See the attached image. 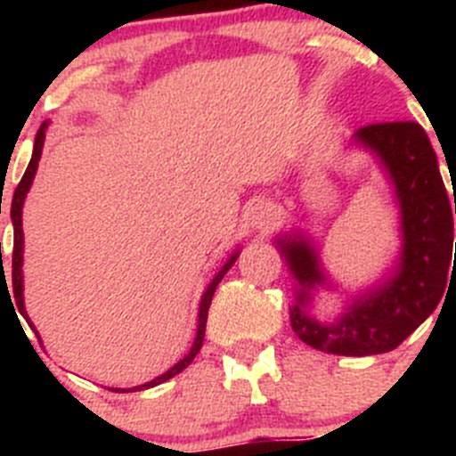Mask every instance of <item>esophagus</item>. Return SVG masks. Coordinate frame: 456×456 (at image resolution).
<instances>
[{
  "label": "esophagus",
  "instance_id": "34e87169",
  "mask_svg": "<svg viewBox=\"0 0 456 456\" xmlns=\"http://www.w3.org/2000/svg\"><path fill=\"white\" fill-rule=\"evenodd\" d=\"M247 220L251 223V227L266 229L269 224H273V220H275V205L269 200L251 202L249 211H247Z\"/></svg>",
  "mask_w": 456,
  "mask_h": 456
}]
</instances>
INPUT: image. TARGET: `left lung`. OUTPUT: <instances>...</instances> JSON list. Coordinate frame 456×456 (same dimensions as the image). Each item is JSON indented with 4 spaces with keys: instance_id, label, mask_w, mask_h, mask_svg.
Returning a JSON list of instances; mask_svg holds the SVG:
<instances>
[{
    "instance_id": "1",
    "label": "left lung",
    "mask_w": 456,
    "mask_h": 456,
    "mask_svg": "<svg viewBox=\"0 0 456 456\" xmlns=\"http://www.w3.org/2000/svg\"><path fill=\"white\" fill-rule=\"evenodd\" d=\"M357 139L377 151L397 190L403 227L397 273L351 305L338 324H320L305 314L309 291L324 282L314 249L305 240H280V249L300 284L291 309L293 333L317 351L364 357L397 348L439 305L448 269L456 262V199H448L435 150L419 123H370L357 130Z\"/></svg>"
}]
</instances>
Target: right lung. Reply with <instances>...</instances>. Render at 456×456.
<instances>
[{"label":"right lung","mask_w":456,"mask_h":456,"mask_svg":"<svg viewBox=\"0 0 456 456\" xmlns=\"http://www.w3.org/2000/svg\"><path fill=\"white\" fill-rule=\"evenodd\" d=\"M44 136H45V123L39 127V132H37L35 136V150H32V159L28 163V169H26L24 178L20 181V185H17L15 190V196H12V202H11V218H12V224H15V242H12V265H11V273H12V282H6V275H4V269H2V278H0V287L8 289V284H11V293L8 296H12L11 305L15 302V306L12 309H20V314L26 317V322H28V326H32V322L28 320V315H26V309H24V280H21V260H24V232H21V207H24V199L26 194H28L30 185H32V178H35V172H37V165H39V159H41V150H44ZM236 256L229 257L227 265L220 269V273L216 275L214 280H211V284L207 287L205 296H202L200 300V314H199V333H196V339H194V346H191V351L187 353L185 357H183L181 362H178L176 366H172L165 375L156 377L154 381H150V384H142L139 388H132V390H141V388H151V386L156 384H163V381H167L169 377L178 375L181 370H185L187 366L194 362V357L199 355L200 346H202V339H205V326H207V311H209V305H211V297H214V291L216 287H218V282L223 280V275L227 273L229 266L236 262ZM4 265V262H2ZM35 330V329H32ZM37 333V330H35ZM37 339H39V335H37ZM118 393V390H117ZM126 393V390H123Z\"/></svg>","instance_id":"obj_1"}]
</instances>
